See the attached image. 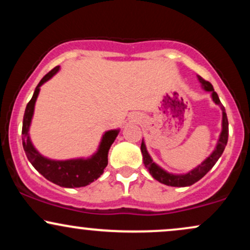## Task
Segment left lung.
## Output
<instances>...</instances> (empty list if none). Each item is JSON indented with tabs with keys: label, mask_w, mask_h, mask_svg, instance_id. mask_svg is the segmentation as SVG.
Masks as SVG:
<instances>
[{
	"label": "left lung",
	"mask_w": 250,
	"mask_h": 250,
	"mask_svg": "<svg viewBox=\"0 0 250 250\" xmlns=\"http://www.w3.org/2000/svg\"><path fill=\"white\" fill-rule=\"evenodd\" d=\"M197 79H199V81L201 84H202V88L205 89V90L210 91L213 101L216 103V104H219L221 109H222V131H221L219 141H217V145H216V148H215V150L213 151V153L209 155L207 159L201 163V165L197 166V167L193 169V170L189 171V173L175 175V174H170V173H168V171L163 170L161 167H159L156 163L153 162L150 155L148 154L147 148H146V145H145V142H143V140L141 143L143 163H145L146 168L148 169L149 173H150V175L154 177L155 180H157L159 182L163 183V185L170 186V187H188V186L194 185L195 182H197V181L202 179V177L205 176V175L214 167V165L217 162V160L220 159V156L222 155L223 150H225L227 142H228V119H227L226 109L222 105V103H221L217 94L215 93L211 83L206 81V80L202 79L201 76H197Z\"/></svg>",
	"instance_id": "8db88e82"
}]
</instances>
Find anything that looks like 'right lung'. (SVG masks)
Returning a JSON list of instances; mask_svg holds the SVG:
<instances>
[{"mask_svg":"<svg viewBox=\"0 0 250 250\" xmlns=\"http://www.w3.org/2000/svg\"><path fill=\"white\" fill-rule=\"evenodd\" d=\"M59 69L60 67H55L47 75L43 76V79L35 88L33 97L25 107L23 125H22V145H23L25 155L31 165L34 166V168L50 182L64 188L84 187L99 179L103 174V170L108 165V151L110 149V146L115 141L117 134H119V129L105 131L97 151L89 159L56 161V160H50L42 156L30 141L29 127L31 119H33L36 99L40 93V87L55 75Z\"/></svg>","mask_w":250,"mask_h":250,"instance_id":"obj_1","label":"right lung"}]
</instances>
